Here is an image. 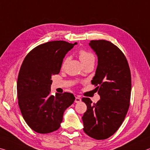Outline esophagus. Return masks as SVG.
Masks as SVG:
<instances>
[{
	"label": "esophagus",
	"instance_id": "esophagus-1",
	"mask_svg": "<svg viewBox=\"0 0 150 150\" xmlns=\"http://www.w3.org/2000/svg\"><path fill=\"white\" fill-rule=\"evenodd\" d=\"M81 98H80V97H79V96H77V97H76V98H75V102L76 103H79V102H81Z\"/></svg>",
	"mask_w": 150,
	"mask_h": 150
}]
</instances>
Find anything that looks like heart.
Returning <instances> with one entry per match:
<instances>
[{"instance_id":"obj_1","label":"heart","mask_w":150,"mask_h":150,"mask_svg":"<svg viewBox=\"0 0 150 150\" xmlns=\"http://www.w3.org/2000/svg\"><path fill=\"white\" fill-rule=\"evenodd\" d=\"M78 54H79V58L81 62H82L83 64L86 62H90V61H94V56L92 52H88L87 50H80L78 52ZM68 59V57H66L64 59L63 62L62 63V67H64L65 65L67 63Z\"/></svg>"}]
</instances>
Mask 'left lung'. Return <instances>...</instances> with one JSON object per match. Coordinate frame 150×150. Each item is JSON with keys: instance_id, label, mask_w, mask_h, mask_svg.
I'll use <instances>...</instances> for the list:
<instances>
[{"instance_id": "8db88e82", "label": "left lung", "mask_w": 150, "mask_h": 150, "mask_svg": "<svg viewBox=\"0 0 150 150\" xmlns=\"http://www.w3.org/2000/svg\"><path fill=\"white\" fill-rule=\"evenodd\" d=\"M90 47L98 56V66L92 80L100 100L92 104L83 98L87 110L82 116L84 132L98 139L112 136L125 119L130 101L131 72L126 56L111 42L91 40Z\"/></svg>"}]
</instances>
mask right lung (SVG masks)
Instances as JSON below:
<instances>
[{"instance_id":"add662e5","label":"right lung","mask_w":150,"mask_h":150,"mask_svg":"<svg viewBox=\"0 0 150 150\" xmlns=\"http://www.w3.org/2000/svg\"><path fill=\"white\" fill-rule=\"evenodd\" d=\"M76 44L48 42L33 49L22 64L17 80L18 105L26 124L39 134L57 130L65 110L74 102L69 92L51 95L50 86L66 54Z\"/></svg>"}]
</instances>
